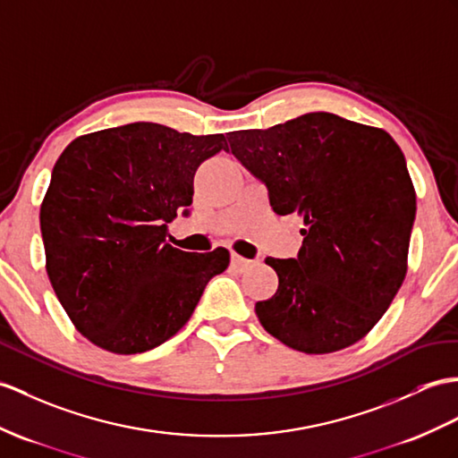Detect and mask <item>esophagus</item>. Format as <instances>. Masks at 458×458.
Listing matches in <instances>:
<instances>
[{"instance_id": "esophagus-1", "label": "esophagus", "mask_w": 458, "mask_h": 458, "mask_svg": "<svg viewBox=\"0 0 458 458\" xmlns=\"http://www.w3.org/2000/svg\"><path fill=\"white\" fill-rule=\"evenodd\" d=\"M231 266L237 267L239 272H242V270H247V267L252 266V260H247L244 256H241L237 252H231Z\"/></svg>"}]
</instances>
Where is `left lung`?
<instances>
[{
    "label": "left lung",
    "mask_w": 458,
    "mask_h": 458,
    "mask_svg": "<svg viewBox=\"0 0 458 458\" xmlns=\"http://www.w3.org/2000/svg\"><path fill=\"white\" fill-rule=\"evenodd\" d=\"M227 140L266 182L276 214H297L305 225L297 259H266L280 284L254 307L264 330L303 353L340 352L365 338L408 270L416 191L396 141L330 113Z\"/></svg>",
    "instance_id": "left-lung-1"
}]
</instances>
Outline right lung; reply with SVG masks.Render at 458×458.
<instances>
[{"label":"right lung","instance_id":"add662e5","mask_svg":"<svg viewBox=\"0 0 458 458\" xmlns=\"http://www.w3.org/2000/svg\"><path fill=\"white\" fill-rule=\"evenodd\" d=\"M229 151L223 133L192 136L153 122L75 138L40 204L47 274L77 332L110 353L157 348L181 330L229 250L166 242L192 204L194 174Z\"/></svg>","mask_w":458,"mask_h":458}]
</instances>
